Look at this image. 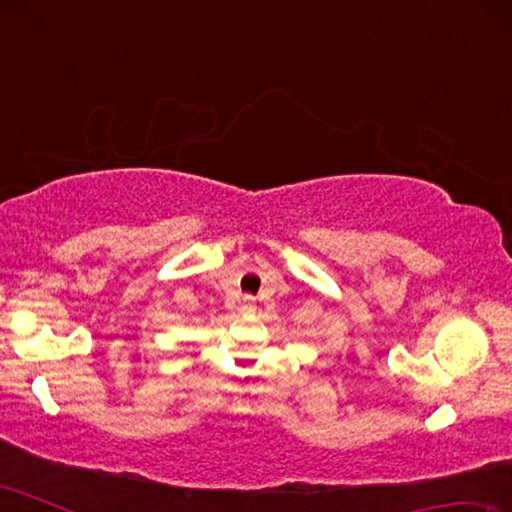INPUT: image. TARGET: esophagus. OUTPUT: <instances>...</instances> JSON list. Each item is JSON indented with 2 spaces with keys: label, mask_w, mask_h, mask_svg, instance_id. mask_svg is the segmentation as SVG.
<instances>
[{
  "label": "esophagus",
  "mask_w": 512,
  "mask_h": 512,
  "mask_svg": "<svg viewBox=\"0 0 512 512\" xmlns=\"http://www.w3.org/2000/svg\"><path fill=\"white\" fill-rule=\"evenodd\" d=\"M255 302L253 300H250V298H246L244 300V311H246V314H255Z\"/></svg>",
  "instance_id": "obj_1"
}]
</instances>
